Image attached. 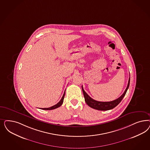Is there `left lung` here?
I'll return each mask as SVG.
<instances>
[{
	"label": "left lung",
	"instance_id": "8db88e82",
	"mask_svg": "<svg viewBox=\"0 0 150 150\" xmlns=\"http://www.w3.org/2000/svg\"><path fill=\"white\" fill-rule=\"evenodd\" d=\"M130 78H129L127 86L126 87V89L125 92H124V93L119 98H118L117 99H116L113 101H111V102H99V101H97L96 100H94L93 99H92V98H91L87 94V93L85 92L84 90L83 89V86H82L83 95H84V97L85 99V102H86V103L88 106L91 107L92 108H93L94 109L98 110H110V109L114 108L121 102L123 98L125 96L126 93L127 92L129 87V85H130Z\"/></svg>",
	"mask_w": 150,
	"mask_h": 150
}]
</instances>
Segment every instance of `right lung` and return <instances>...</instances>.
Returning <instances> with one entry per match:
<instances>
[{
  "instance_id": "right-lung-1",
  "label": "right lung",
  "mask_w": 150,
  "mask_h": 150,
  "mask_svg": "<svg viewBox=\"0 0 150 150\" xmlns=\"http://www.w3.org/2000/svg\"><path fill=\"white\" fill-rule=\"evenodd\" d=\"M64 94H65V92L64 93V94H63V97H62V98H61V100H60L59 102H58V103H57V104H56V105H53V106H51V107L48 108H42L41 109H43V110H53V109H56V108H57L58 107L61 106V105H62V103H63V99H64Z\"/></svg>"
}]
</instances>
